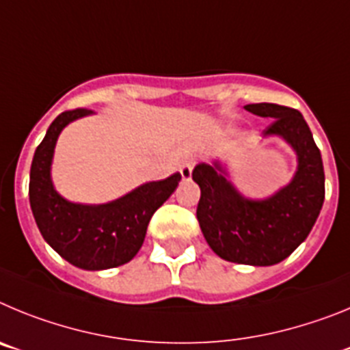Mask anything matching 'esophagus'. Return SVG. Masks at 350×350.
Listing matches in <instances>:
<instances>
[{"mask_svg":"<svg viewBox=\"0 0 350 350\" xmlns=\"http://www.w3.org/2000/svg\"><path fill=\"white\" fill-rule=\"evenodd\" d=\"M193 166H194V159H187L182 163L180 166V173L184 178H191V173H193Z\"/></svg>","mask_w":350,"mask_h":350,"instance_id":"34e87169","label":"esophagus"}]
</instances>
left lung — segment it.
Masks as SVG:
<instances>
[{
  "label": "left lung",
  "instance_id": "8db88e82",
  "mask_svg": "<svg viewBox=\"0 0 350 350\" xmlns=\"http://www.w3.org/2000/svg\"><path fill=\"white\" fill-rule=\"evenodd\" d=\"M245 110L273 122L262 135H280L298 156V172L289 185L261 202L245 200L226 178L219 163L198 165L196 217L206 243L219 258L238 265H277L308 237L324 202V168L310 128L295 108L275 103L247 105Z\"/></svg>",
  "mask_w": 350,
  "mask_h": 350
}]
</instances>
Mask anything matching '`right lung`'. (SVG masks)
I'll use <instances>...</instances> for the list:
<instances>
[{
    "mask_svg": "<svg viewBox=\"0 0 350 350\" xmlns=\"http://www.w3.org/2000/svg\"><path fill=\"white\" fill-rule=\"evenodd\" d=\"M92 110H66L54 119L36 147L29 173V203L36 226L52 249L83 270H107L131 261L144 243L147 226L157 208L172 196L180 173L148 182L105 205H79L55 193L51 163L59 133L71 120Z\"/></svg>",
    "mask_w": 350,
    "mask_h": 350,
    "instance_id": "1",
    "label": "right lung"
}]
</instances>
